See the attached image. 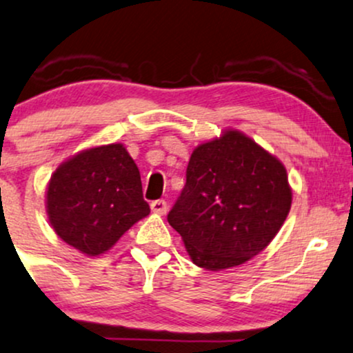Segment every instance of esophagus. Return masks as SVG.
Segmentation results:
<instances>
[{"instance_id":"34e87169","label":"esophagus","mask_w":353,"mask_h":353,"mask_svg":"<svg viewBox=\"0 0 353 353\" xmlns=\"http://www.w3.org/2000/svg\"><path fill=\"white\" fill-rule=\"evenodd\" d=\"M151 210L156 212V214H159V215H164L165 212H168V202L163 201V199H159V201H152Z\"/></svg>"}]
</instances>
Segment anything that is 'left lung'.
Wrapping results in <instances>:
<instances>
[{
	"label": "left lung",
	"instance_id": "obj_1",
	"mask_svg": "<svg viewBox=\"0 0 353 353\" xmlns=\"http://www.w3.org/2000/svg\"><path fill=\"white\" fill-rule=\"evenodd\" d=\"M284 165L240 131L194 150L168 214L192 261L219 271L265 250L291 209Z\"/></svg>",
	"mask_w": 353,
	"mask_h": 353
}]
</instances>
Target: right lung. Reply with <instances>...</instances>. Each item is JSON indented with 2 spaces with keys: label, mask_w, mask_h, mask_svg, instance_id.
<instances>
[{
  "label": "right lung",
  "mask_w": 353,
  "mask_h": 353,
  "mask_svg": "<svg viewBox=\"0 0 353 353\" xmlns=\"http://www.w3.org/2000/svg\"><path fill=\"white\" fill-rule=\"evenodd\" d=\"M48 214L55 233L85 254L107 252L150 214L139 171L121 144L92 148L50 177Z\"/></svg>",
  "instance_id": "1"
}]
</instances>
